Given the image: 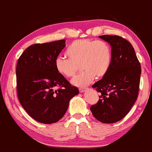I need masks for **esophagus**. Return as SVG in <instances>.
<instances>
[{"mask_svg":"<svg viewBox=\"0 0 152 152\" xmlns=\"http://www.w3.org/2000/svg\"><path fill=\"white\" fill-rule=\"evenodd\" d=\"M79 90L80 92H84L85 91V88H80Z\"/></svg>","mask_w":152,"mask_h":152,"instance_id":"obj_1","label":"esophagus"}]
</instances>
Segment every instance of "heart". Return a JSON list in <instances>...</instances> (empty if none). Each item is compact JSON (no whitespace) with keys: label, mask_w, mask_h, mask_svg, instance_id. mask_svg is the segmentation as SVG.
<instances>
[{"label":"heart","mask_w":152,"mask_h":152,"mask_svg":"<svg viewBox=\"0 0 152 152\" xmlns=\"http://www.w3.org/2000/svg\"><path fill=\"white\" fill-rule=\"evenodd\" d=\"M65 53L69 59L62 57L57 58L55 62V69L60 75L69 78L75 75L81 65L84 71L72 80L75 86H87L95 77H103L111 65V48L104 40H75L68 46Z\"/></svg>","instance_id":"heart-1"}]
</instances>
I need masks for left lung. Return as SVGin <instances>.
Instances as JSON below:
<instances>
[{"label": "left lung", "mask_w": 152, "mask_h": 152, "mask_svg": "<svg viewBox=\"0 0 152 152\" xmlns=\"http://www.w3.org/2000/svg\"><path fill=\"white\" fill-rule=\"evenodd\" d=\"M99 37L110 44L112 62L106 75L92 85L101 95L90 110L98 121L112 124L124 118L136 102L142 70L129 41L118 35Z\"/></svg>", "instance_id": "1"}]
</instances>
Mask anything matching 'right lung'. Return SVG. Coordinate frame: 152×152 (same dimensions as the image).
I'll use <instances>...</instances> for the list:
<instances>
[{"instance_id": "add662e5", "label": "right lung", "mask_w": 152, "mask_h": 152, "mask_svg": "<svg viewBox=\"0 0 152 152\" xmlns=\"http://www.w3.org/2000/svg\"><path fill=\"white\" fill-rule=\"evenodd\" d=\"M65 47V40L34 44L18 60V97L27 113L38 122H58L66 113L69 100L79 93L77 87L55 69V60Z\"/></svg>"}]
</instances>
